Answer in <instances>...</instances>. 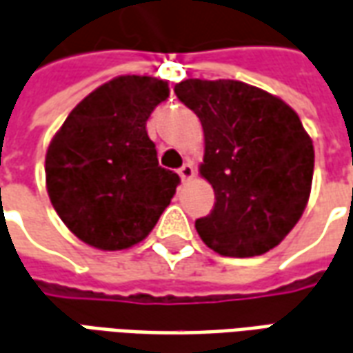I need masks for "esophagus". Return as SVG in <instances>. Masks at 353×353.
Returning <instances> with one entry per match:
<instances>
[{
  "mask_svg": "<svg viewBox=\"0 0 353 353\" xmlns=\"http://www.w3.org/2000/svg\"><path fill=\"white\" fill-rule=\"evenodd\" d=\"M179 176H181L182 182L192 181V179L196 176V169L192 167V163H184L181 169H179Z\"/></svg>",
  "mask_w": 353,
  "mask_h": 353,
  "instance_id": "1",
  "label": "esophagus"
}]
</instances>
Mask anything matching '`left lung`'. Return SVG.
Masks as SVG:
<instances>
[{"mask_svg":"<svg viewBox=\"0 0 353 353\" xmlns=\"http://www.w3.org/2000/svg\"><path fill=\"white\" fill-rule=\"evenodd\" d=\"M174 92L201 121L199 174L214 190L197 219L203 243L222 256H259L301 221L312 192L314 144L279 97L236 79H184Z\"/></svg>","mask_w":353,"mask_h":353,"instance_id":"1","label":"left lung"}]
</instances>
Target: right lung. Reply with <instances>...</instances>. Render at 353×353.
<instances>
[{
  "label": "right lung",
  "mask_w": 353,
  "mask_h": 353,
  "mask_svg": "<svg viewBox=\"0 0 353 353\" xmlns=\"http://www.w3.org/2000/svg\"><path fill=\"white\" fill-rule=\"evenodd\" d=\"M169 85L117 76L77 104L51 139L45 184L66 228L101 251L141 243L171 203L179 174L157 163L146 121Z\"/></svg>",
  "instance_id": "obj_1"
}]
</instances>
